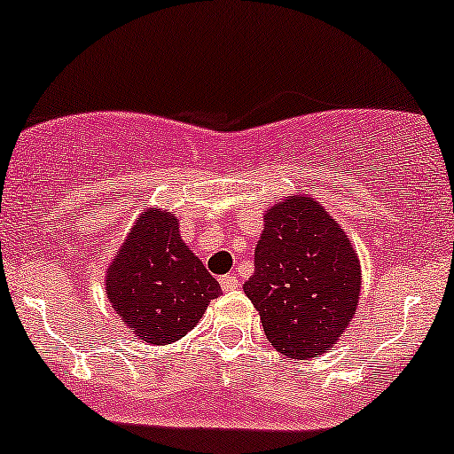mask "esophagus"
<instances>
[{
	"mask_svg": "<svg viewBox=\"0 0 454 454\" xmlns=\"http://www.w3.org/2000/svg\"><path fill=\"white\" fill-rule=\"evenodd\" d=\"M218 282H221L223 290H227V293H231V290L239 288V279L236 276H223L221 279H218Z\"/></svg>",
	"mask_w": 454,
	"mask_h": 454,
	"instance_id": "34e87169",
	"label": "esophagus"
}]
</instances>
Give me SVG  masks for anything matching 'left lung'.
<instances>
[{"mask_svg":"<svg viewBox=\"0 0 454 454\" xmlns=\"http://www.w3.org/2000/svg\"><path fill=\"white\" fill-rule=\"evenodd\" d=\"M360 278L356 250L339 223L311 198L290 195L265 212L244 293L279 354L307 360L343 337L360 299Z\"/></svg>","mask_w":454,"mask_h":454,"instance_id":"1","label":"left lung"}]
</instances>
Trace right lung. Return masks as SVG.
<instances>
[{
    "mask_svg": "<svg viewBox=\"0 0 454 454\" xmlns=\"http://www.w3.org/2000/svg\"><path fill=\"white\" fill-rule=\"evenodd\" d=\"M221 286L178 236L170 212L138 218L107 271V296L137 337L175 343L192 330Z\"/></svg>",
    "mask_w": 454,
    "mask_h": 454,
    "instance_id": "add662e5",
    "label": "right lung"
}]
</instances>
